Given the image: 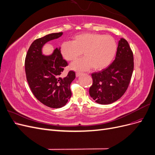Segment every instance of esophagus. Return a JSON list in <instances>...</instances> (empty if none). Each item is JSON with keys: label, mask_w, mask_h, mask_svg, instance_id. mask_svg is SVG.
Listing matches in <instances>:
<instances>
[{"label": "esophagus", "mask_w": 155, "mask_h": 155, "mask_svg": "<svg viewBox=\"0 0 155 155\" xmlns=\"http://www.w3.org/2000/svg\"><path fill=\"white\" fill-rule=\"evenodd\" d=\"M81 74H82V73H81V72H77L76 73V77H78V76H80Z\"/></svg>", "instance_id": "1"}]
</instances>
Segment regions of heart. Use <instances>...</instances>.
Listing matches in <instances>:
<instances>
[{
	"mask_svg": "<svg viewBox=\"0 0 155 155\" xmlns=\"http://www.w3.org/2000/svg\"><path fill=\"white\" fill-rule=\"evenodd\" d=\"M63 58L74 61L83 54L85 58L71 64L76 70L92 68L100 70L111 63L117 51L116 40L109 35L97 33H83L75 35L72 41L63 42L60 46Z\"/></svg>",
	"mask_w": 155,
	"mask_h": 155,
	"instance_id": "1",
	"label": "heart"
}]
</instances>
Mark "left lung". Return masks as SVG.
Returning <instances> with one entry per match:
<instances>
[{
	"label": "left lung",
	"instance_id": "8db88e82",
	"mask_svg": "<svg viewBox=\"0 0 155 155\" xmlns=\"http://www.w3.org/2000/svg\"><path fill=\"white\" fill-rule=\"evenodd\" d=\"M133 69V51L128 42L121 38L113 63L101 71L91 74L92 85L89 94L99 104H110L117 101L127 89Z\"/></svg>",
	"mask_w": 155,
	"mask_h": 155
}]
</instances>
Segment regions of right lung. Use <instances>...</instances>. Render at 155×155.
Here are the masks:
<instances>
[{"label": "right lung", "mask_w": 155, "mask_h": 155, "mask_svg": "<svg viewBox=\"0 0 155 155\" xmlns=\"http://www.w3.org/2000/svg\"><path fill=\"white\" fill-rule=\"evenodd\" d=\"M62 35L63 32L53 33L35 40L27 51L25 63L26 79L33 94L43 104L54 109L64 106L71 97L70 85L76 73L70 70L61 77L68 63L60 49L57 48L51 55L45 56L42 54V47Z\"/></svg>", "instance_id": "1"}]
</instances>
